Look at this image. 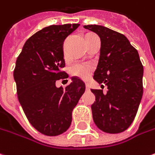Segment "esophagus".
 I'll return each mask as SVG.
<instances>
[{
    "mask_svg": "<svg viewBox=\"0 0 155 155\" xmlns=\"http://www.w3.org/2000/svg\"><path fill=\"white\" fill-rule=\"evenodd\" d=\"M89 89H90V87H89V85L86 84V90H89Z\"/></svg>",
    "mask_w": 155,
    "mask_h": 155,
    "instance_id": "obj_1",
    "label": "esophagus"
}]
</instances>
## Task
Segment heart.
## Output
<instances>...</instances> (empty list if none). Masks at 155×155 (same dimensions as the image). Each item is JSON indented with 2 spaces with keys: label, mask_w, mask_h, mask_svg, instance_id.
Returning a JSON list of instances; mask_svg holds the SVG:
<instances>
[{
  "label": "heart",
  "mask_w": 155,
  "mask_h": 155,
  "mask_svg": "<svg viewBox=\"0 0 155 155\" xmlns=\"http://www.w3.org/2000/svg\"><path fill=\"white\" fill-rule=\"evenodd\" d=\"M94 67L90 63H74L69 68L71 75L86 80L89 77L93 72Z\"/></svg>",
  "instance_id": "1"
}]
</instances>
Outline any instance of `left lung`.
<instances>
[{
  "instance_id": "obj_1",
  "label": "left lung",
  "mask_w": 155,
  "mask_h": 155,
  "mask_svg": "<svg viewBox=\"0 0 155 155\" xmlns=\"http://www.w3.org/2000/svg\"><path fill=\"white\" fill-rule=\"evenodd\" d=\"M101 39L100 57L94 79L107 86V92L91 89L95 125L105 133L119 134L129 127L143 94V66L138 51L120 33L99 25H86Z\"/></svg>"
}]
</instances>
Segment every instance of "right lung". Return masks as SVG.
I'll list each match as a JSON object with an SVG mask.
<instances>
[{"label": "right lung", "mask_w": 155, "mask_h": 155, "mask_svg": "<svg viewBox=\"0 0 155 155\" xmlns=\"http://www.w3.org/2000/svg\"><path fill=\"white\" fill-rule=\"evenodd\" d=\"M80 24L51 25L38 31L24 44L14 70L17 96L30 124L40 133L56 136L70 127L72 112L86 89L78 77L65 88L58 80L68 77L63 41Z\"/></svg>", "instance_id": "1"}]
</instances>
